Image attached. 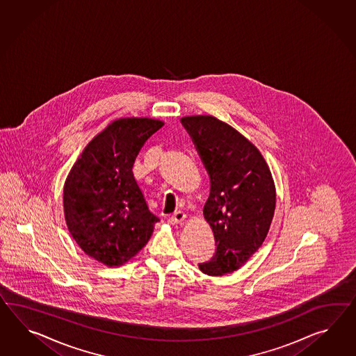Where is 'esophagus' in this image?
Instances as JSON below:
<instances>
[{
	"mask_svg": "<svg viewBox=\"0 0 356 356\" xmlns=\"http://www.w3.org/2000/svg\"><path fill=\"white\" fill-rule=\"evenodd\" d=\"M185 217H186V215H185L184 212L177 211V212H175L172 216L168 218V221H170L172 225H175V224H180V222H182V221L185 220Z\"/></svg>",
	"mask_w": 356,
	"mask_h": 356,
	"instance_id": "1",
	"label": "esophagus"
}]
</instances>
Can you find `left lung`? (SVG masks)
I'll list each match as a JSON object with an SVG mask.
<instances>
[{"label": "left lung", "instance_id": "8db88e82", "mask_svg": "<svg viewBox=\"0 0 356 356\" xmlns=\"http://www.w3.org/2000/svg\"><path fill=\"white\" fill-rule=\"evenodd\" d=\"M209 176L203 215L213 232L216 253L200 262L212 277L233 273L265 241L275 211V186L257 147L212 115L181 118Z\"/></svg>", "mask_w": 356, "mask_h": 356}]
</instances>
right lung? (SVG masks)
<instances>
[{
  "mask_svg": "<svg viewBox=\"0 0 356 356\" xmlns=\"http://www.w3.org/2000/svg\"><path fill=\"white\" fill-rule=\"evenodd\" d=\"M165 123L122 118L82 152L64 186V215L73 239L90 257L120 266L147 244L159 218L132 174L141 147Z\"/></svg>",
  "mask_w": 356,
  "mask_h": 356,
  "instance_id": "right-lung-1",
  "label": "right lung"
}]
</instances>
